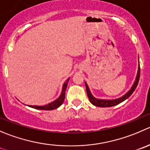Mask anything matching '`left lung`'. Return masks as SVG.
Wrapping results in <instances>:
<instances>
[{
    "label": "left lung",
    "mask_w": 150,
    "mask_h": 150,
    "mask_svg": "<svg viewBox=\"0 0 150 150\" xmlns=\"http://www.w3.org/2000/svg\"><path fill=\"white\" fill-rule=\"evenodd\" d=\"M139 78H140V65H139L136 81H135L133 85L132 86L131 88H130V89L129 90V91H127L125 95H123L122 97H120V98L118 99H115V100H102V99L95 98V97L91 94L88 85H87L86 83L85 82L86 88V92H87V95H88V100H89V101L91 102V104H93L95 106H98V107L105 108V107H111V106L117 105L120 104V103H122V102L125 101L126 99L128 98V97L133 94V91H135V89H136V87H137L138 83H139Z\"/></svg>",
    "instance_id": "left-lung-1"
}]
</instances>
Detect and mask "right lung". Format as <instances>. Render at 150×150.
<instances>
[{
	"instance_id": "add662e5",
	"label": "right lung",
	"mask_w": 150,
	"mask_h": 150,
	"mask_svg": "<svg viewBox=\"0 0 150 150\" xmlns=\"http://www.w3.org/2000/svg\"><path fill=\"white\" fill-rule=\"evenodd\" d=\"M69 78H68L66 81L64 83L63 86H62V91L61 93V95L59 96V98L56 99L55 101L52 102V103H49V104L45 105L42 106H39V105H28L29 107L33 108L39 109V110H53V109H56L57 108H59L61 105L63 103V102L64 101L65 99V91L67 89V86L68 82H69Z\"/></svg>"
}]
</instances>
